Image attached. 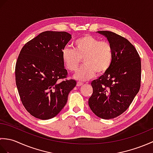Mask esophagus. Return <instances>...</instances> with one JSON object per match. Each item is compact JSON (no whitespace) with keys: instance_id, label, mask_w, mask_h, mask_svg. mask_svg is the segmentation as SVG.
<instances>
[{"instance_id":"obj_1","label":"esophagus","mask_w":153,"mask_h":153,"mask_svg":"<svg viewBox=\"0 0 153 153\" xmlns=\"http://www.w3.org/2000/svg\"><path fill=\"white\" fill-rule=\"evenodd\" d=\"M82 85H83V83L82 82H77V87H80V86H82Z\"/></svg>"}]
</instances>
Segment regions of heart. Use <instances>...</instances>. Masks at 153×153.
<instances>
[{"mask_svg":"<svg viewBox=\"0 0 153 153\" xmlns=\"http://www.w3.org/2000/svg\"><path fill=\"white\" fill-rule=\"evenodd\" d=\"M74 49L68 47L62 51V60L67 70L74 72L83 59L84 66L76 73V78L86 81L95 73L102 75L108 71L114 60V48L107 41H100L91 35H84L74 43Z\"/></svg>","mask_w":153,"mask_h":153,"instance_id":"heart-1","label":"heart"}]
</instances>
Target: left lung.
<instances>
[{
    "mask_svg": "<svg viewBox=\"0 0 153 153\" xmlns=\"http://www.w3.org/2000/svg\"><path fill=\"white\" fill-rule=\"evenodd\" d=\"M114 48V60L107 72L91 83L89 99L92 112L100 118L112 119L130 106L141 87V58L127 39L109 31H99Z\"/></svg>",
    "mask_w": 153,
    "mask_h": 153,
    "instance_id": "8db88e82",
    "label": "left lung"
}]
</instances>
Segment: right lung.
<instances>
[{"mask_svg":"<svg viewBox=\"0 0 153 153\" xmlns=\"http://www.w3.org/2000/svg\"><path fill=\"white\" fill-rule=\"evenodd\" d=\"M66 31H46L28 41L15 68L16 83L23 105L35 118L48 120L59 113L76 85L68 79L62 51L71 38Z\"/></svg>","mask_w":153,"mask_h":153,"instance_id":"1","label":"right lung"}]
</instances>
